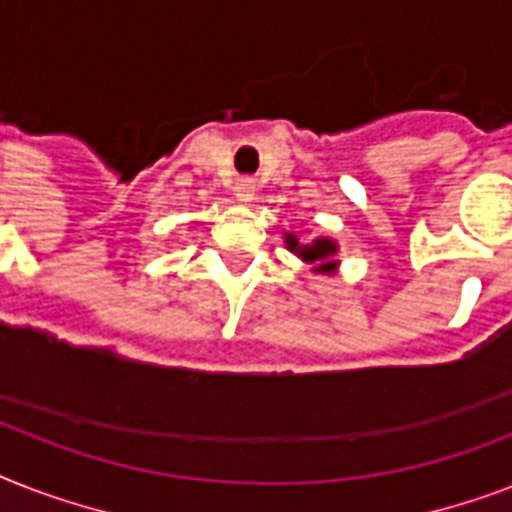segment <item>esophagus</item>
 I'll return each instance as SVG.
<instances>
[{
	"instance_id": "34e87169",
	"label": "esophagus",
	"mask_w": 512,
	"mask_h": 512,
	"mask_svg": "<svg viewBox=\"0 0 512 512\" xmlns=\"http://www.w3.org/2000/svg\"><path fill=\"white\" fill-rule=\"evenodd\" d=\"M233 193H236V199L249 204V201L255 199V183H252V180H239L236 188H233Z\"/></svg>"
}]
</instances>
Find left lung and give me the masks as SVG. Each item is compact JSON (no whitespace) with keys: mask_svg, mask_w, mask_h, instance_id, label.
<instances>
[{"mask_svg":"<svg viewBox=\"0 0 512 512\" xmlns=\"http://www.w3.org/2000/svg\"><path fill=\"white\" fill-rule=\"evenodd\" d=\"M284 244L292 255H297L303 263L311 265L313 273H324V276H332L340 268V260H337V247L335 239L329 236H316L313 241H300L297 233H284Z\"/></svg>","mask_w":512,"mask_h":512,"instance_id":"left-lung-1","label":"left lung"}]
</instances>
